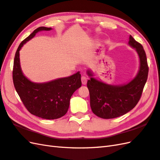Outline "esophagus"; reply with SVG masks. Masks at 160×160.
<instances>
[{"label":"esophagus","mask_w":160,"mask_h":160,"mask_svg":"<svg viewBox=\"0 0 160 160\" xmlns=\"http://www.w3.org/2000/svg\"><path fill=\"white\" fill-rule=\"evenodd\" d=\"M81 80H82V84L83 85H86V84H87V77L82 76Z\"/></svg>","instance_id":"obj_1"}]
</instances>
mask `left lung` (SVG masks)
Listing matches in <instances>:
<instances>
[{"instance_id":"8db88e82","label":"left lung","mask_w":160,"mask_h":160,"mask_svg":"<svg viewBox=\"0 0 160 160\" xmlns=\"http://www.w3.org/2000/svg\"><path fill=\"white\" fill-rule=\"evenodd\" d=\"M128 45L135 49L140 63L136 76L128 82L109 84L94 77L91 69L87 71L91 78L87 82V87L91 109L97 116L103 119L120 117L132 110L140 99L147 82L149 68L144 49L131 35Z\"/></svg>"}]
</instances>
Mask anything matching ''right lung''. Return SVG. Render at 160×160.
I'll use <instances>...</instances> for the list:
<instances>
[{
  "label": "right lung",
  "mask_w": 160,
  "mask_h": 160,
  "mask_svg": "<svg viewBox=\"0 0 160 160\" xmlns=\"http://www.w3.org/2000/svg\"><path fill=\"white\" fill-rule=\"evenodd\" d=\"M51 30V28H38L22 41L15 52L13 70L14 87L23 105L32 114L47 120L63 116L69 109L73 93L82 85L80 72L42 83L34 82L24 76L20 65L19 51L38 32Z\"/></svg>",
  "instance_id": "right-lung-1"
}]
</instances>
